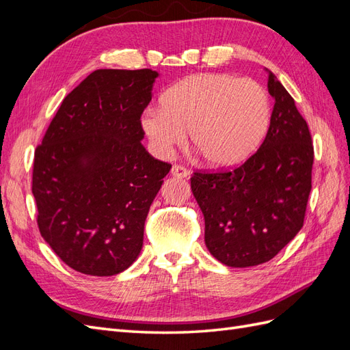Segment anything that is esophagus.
<instances>
[{"label":"esophagus","instance_id":"esophagus-1","mask_svg":"<svg viewBox=\"0 0 350 350\" xmlns=\"http://www.w3.org/2000/svg\"><path fill=\"white\" fill-rule=\"evenodd\" d=\"M171 175L178 176V178H187L189 175L188 169H185L184 166H179V165H174L171 167Z\"/></svg>","mask_w":350,"mask_h":350}]
</instances>
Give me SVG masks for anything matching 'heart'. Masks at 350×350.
Listing matches in <instances>:
<instances>
[{
	"mask_svg": "<svg viewBox=\"0 0 350 350\" xmlns=\"http://www.w3.org/2000/svg\"><path fill=\"white\" fill-rule=\"evenodd\" d=\"M270 122V99L261 84L224 72L189 76L147 108L142 130L157 156H169L189 140L213 167H232L248 159Z\"/></svg>",
	"mask_w": 350,
	"mask_h": 350,
	"instance_id": "1",
	"label": "heart"
}]
</instances>
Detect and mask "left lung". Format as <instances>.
Wrapping results in <instances>:
<instances>
[{
    "label": "left lung",
    "mask_w": 350,
    "mask_h": 350,
    "mask_svg": "<svg viewBox=\"0 0 350 350\" xmlns=\"http://www.w3.org/2000/svg\"><path fill=\"white\" fill-rule=\"evenodd\" d=\"M267 88L274 107L260 149L234 171L191 178L206 247L229 267L258 266L288 245L304 225L311 191L308 124L271 71Z\"/></svg>",
    "instance_id": "8db88e82"
}]
</instances>
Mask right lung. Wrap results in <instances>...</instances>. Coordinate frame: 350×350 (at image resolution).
<instances>
[{
    "instance_id": "add662e5",
    "label": "right lung",
    "mask_w": 350,
    "mask_h": 350,
    "mask_svg": "<svg viewBox=\"0 0 350 350\" xmlns=\"http://www.w3.org/2000/svg\"><path fill=\"white\" fill-rule=\"evenodd\" d=\"M153 70H96L68 93L35 150L31 193L40 235L90 276L129 269L171 165L147 153L142 113Z\"/></svg>"
}]
</instances>
